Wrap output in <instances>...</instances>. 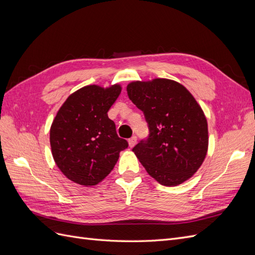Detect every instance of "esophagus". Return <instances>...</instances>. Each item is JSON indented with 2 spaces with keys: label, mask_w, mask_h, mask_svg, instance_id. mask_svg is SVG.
I'll list each match as a JSON object with an SVG mask.
<instances>
[{
  "label": "esophagus",
  "mask_w": 255,
  "mask_h": 255,
  "mask_svg": "<svg viewBox=\"0 0 255 255\" xmlns=\"http://www.w3.org/2000/svg\"><path fill=\"white\" fill-rule=\"evenodd\" d=\"M136 142H137V137L136 136L130 137L128 139V145L130 146V148H133V146L136 144Z\"/></svg>",
  "instance_id": "obj_1"
}]
</instances>
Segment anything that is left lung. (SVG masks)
Listing matches in <instances>:
<instances>
[{
	"mask_svg": "<svg viewBox=\"0 0 255 255\" xmlns=\"http://www.w3.org/2000/svg\"><path fill=\"white\" fill-rule=\"evenodd\" d=\"M127 90L150 128L148 140L133 148L146 172L165 186L189 180L203 164L208 149L207 120L201 106L173 80L133 81Z\"/></svg>",
	"mask_w": 255,
	"mask_h": 255,
	"instance_id": "left-lung-1",
	"label": "left lung"
}]
</instances>
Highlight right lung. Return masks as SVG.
Wrapping results in <instances>:
<instances>
[{
  "label": "right lung",
  "mask_w": 255,
  "mask_h": 255,
  "mask_svg": "<svg viewBox=\"0 0 255 255\" xmlns=\"http://www.w3.org/2000/svg\"><path fill=\"white\" fill-rule=\"evenodd\" d=\"M122 87L87 85L60 106L50 128L54 161L70 181L96 186L111 173L128 141L116 132L107 116Z\"/></svg>",
  "instance_id": "right-lung-1"
}]
</instances>
